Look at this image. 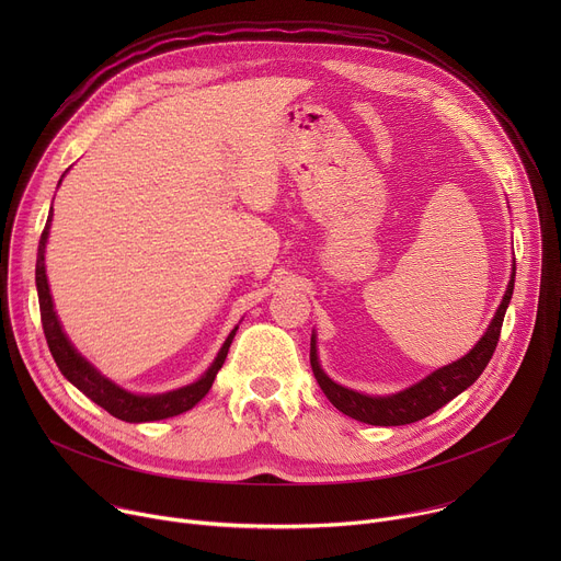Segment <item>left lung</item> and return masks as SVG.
Here are the masks:
<instances>
[{"instance_id":"obj_1","label":"left lung","mask_w":561,"mask_h":561,"mask_svg":"<svg viewBox=\"0 0 561 561\" xmlns=\"http://www.w3.org/2000/svg\"><path fill=\"white\" fill-rule=\"evenodd\" d=\"M515 288V260H513V273L508 279V288L502 297V304L495 310V317L491 319V324L486 333L479 337V342L457 362L446 364L417 383L392 392V394H364L353 388H346L337 381H333L322 366H319L317 357V335L312 331L310 337V366L312 375L319 383V388L324 390L329 397V402L342 411L344 415L370 424V426H404L420 422L435 411H439L444 404H448L450 399H455L459 392H463L468 386L474 383V379L484 373L486 364L491 362L495 346L500 342L502 324H504V314L511 304Z\"/></svg>"}]
</instances>
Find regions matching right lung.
<instances>
[{
	"label": "right lung",
	"mask_w": 561,
	"mask_h": 561,
	"mask_svg": "<svg viewBox=\"0 0 561 561\" xmlns=\"http://www.w3.org/2000/svg\"><path fill=\"white\" fill-rule=\"evenodd\" d=\"M64 178V175H61ZM61 184V180H59ZM50 221H53V208L46 219V228L39 239V249H37V266H35V284H37V297H39V312H42V327L44 335L50 348V355L61 370V375L75 386L82 390L89 399L104 411H108L113 417L130 424H141V422H157V420H167L182 415L191 411L197 402H202V397L210 390L219 368L224 366V359L228 355V348L232 344V337L237 333V327L230 331L226 342L221 344L217 357L208 366V370L193 383L169 390V392H157V394H137L130 392L122 386H117L113 379L102 375L82 353H79L68 335L64 333L59 317L53 306V295L48 288V277H46V242H48V232H50Z\"/></svg>",
	"instance_id": "obj_1"
}]
</instances>
